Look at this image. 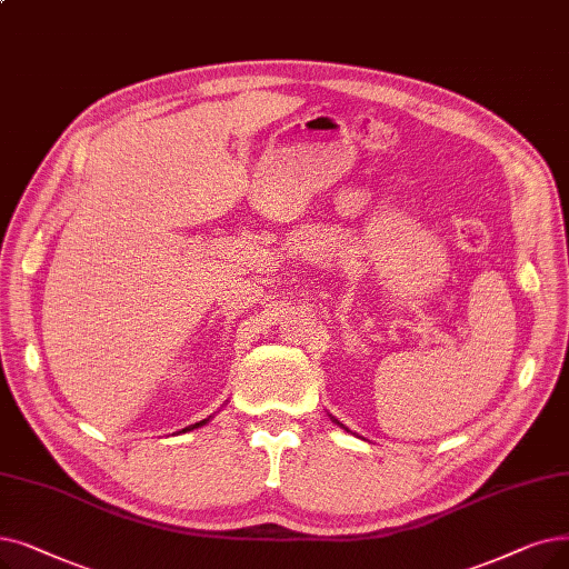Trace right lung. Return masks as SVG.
I'll return each mask as SVG.
<instances>
[{
  "instance_id": "1",
  "label": "right lung",
  "mask_w": 569,
  "mask_h": 569,
  "mask_svg": "<svg viewBox=\"0 0 569 569\" xmlns=\"http://www.w3.org/2000/svg\"><path fill=\"white\" fill-rule=\"evenodd\" d=\"M211 418H213V416H209V418H204V421H200V423H194V426H188V428H183V430H181V432H188V430H194V428H202V426H207V423H209V421H211Z\"/></svg>"
}]
</instances>
